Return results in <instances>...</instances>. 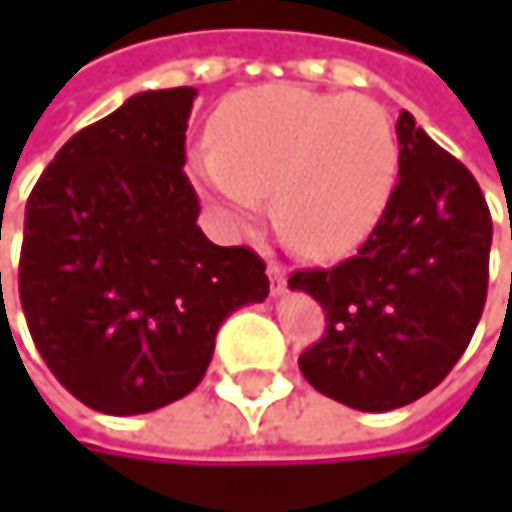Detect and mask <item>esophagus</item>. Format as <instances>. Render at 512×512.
Wrapping results in <instances>:
<instances>
[{
    "instance_id": "34e87169",
    "label": "esophagus",
    "mask_w": 512,
    "mask_h": 512,
    "mask_svg": "<svg viewBox=\"0 0 512 512\" xmlns=\"http://www.w3.org/2000/svg\"><path fill=\"white\" fill-rule=\"evenodd\" d=\"M266 275H269V281H272V296H281V293H284V284H287L284 266H281V263H269V266H266Z\"/></svg>"
}]
</instances>
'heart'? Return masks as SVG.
<instances>
[{"mask_svg": "<svg viewBox=\"0 0 512 512\" xmlns=\"http://www.w3.org/2000/svg\"><path fill=\"white\" fill-rule=\"evenodd\" d=\"M397 171L385 106L302 85L234 94L213 115L210 151L189 156V177L231 228L255 225L272 195L275 231L314 260L350 255L370 237Z\"/></svg>", "mask_w": 512, "mask_h": 512, "instance_id": "heart-1", "label": "heart"}]
</instances>
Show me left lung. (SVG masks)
I'll use <instances>...</instances> for the list:
<instances>
[{"label": "left lung", "mask_w": 512, "mask_h": 512, "mask_svg": "<svg viewBox=\"0 0 512 512\" xmlns=\"http://www.w3.org/2000/svg\"><path fill=\"white\" fill-rule=\"evenodd\" d=\"M400 171L356 257L290 275L326 311L302 376L358 412H391L433 391L465 353L486 302L492 219L471 171L409 112L397 118Z\"/></svg>", "instance_id": "left-lung-1"}]
</instances>
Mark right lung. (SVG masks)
I'll return each instance as SVG.
<instances>
[{"instance_id":"right-lung-1","label":"right lung","mask_w":512,"mask_h":512,"mask_svg":"<svg viewBox=\"0 0 512 512\" xmlns=\"http://www.w3.org/2000/svg\"><path fill=\"white\" fill-rule=\"evenodd\" d=\"M195 97L189 85L133 94L55 154L26 204L20 302L32 341L55 379L106 415L186 397L225 317L269 296L255 252L198 228L183 174Z\"/></svg>"}]
</instances>
